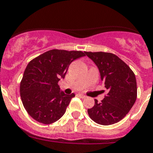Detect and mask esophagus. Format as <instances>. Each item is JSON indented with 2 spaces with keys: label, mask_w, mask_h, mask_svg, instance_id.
I'll use <instances>...</instances> for the list:
<instances>
[{
  "label": "esophagus",
  "mask_w": 153,
  "mask_h": 153,
  "mask_svg": "<svg viewBox=\"0 0 153 153\" xmlns=\"http://www.w3.org/2000/svg\"><path fill=\"white\" fill-rule=\"evenodd\" d=\"M79 97H81V98H82V99H84V98L86 97H85V95H84V94H79Z\"/></svg>",
  "instance_id": "esophagus-1"
}]
</instances>
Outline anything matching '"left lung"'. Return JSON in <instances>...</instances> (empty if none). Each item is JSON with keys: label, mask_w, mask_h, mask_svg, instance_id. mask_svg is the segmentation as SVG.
I'll return each instance as SVG.
<instances>
[{"label": "left lung", "mask_w": 153, "mask_h": 153, "mask_svg": "<svg viewBox=\"0 0 153 153\" xmlns=\"http://www.w3.org/2000/svg\"><path fill=\"white\" fill-rule=\"evenodd\" d=\"M97 67L108 94L101 102L88 109L92 120L104 126L116 123L130 111L137 99L136 78L126 63L115 54L85 52Z\"/></svg>", "instance_id": "8db88e82"}]
</instances>
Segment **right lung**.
Instances as JSON below:
<instances>
[{"mask_svg": "<svg viewBox=\"0 0 153 153\" xmlns=\"http://www.w3.org/2000/svg\"><path fill=\"white\" fill-rule=\"evenodd\" d=\"M85 56L82 51L52 49L28 64L20 82V97L33 120L50 124L64 115L74 94H64L58 82L65 78L71 62Z\"/></svg>", "mask_w": 153, "mask_h": 153, "instance_id": "1", "label": "right lung"}]
</instances>
